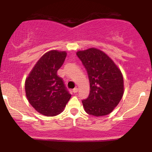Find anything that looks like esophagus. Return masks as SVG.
Returning a JSON list of instances; mask_svg holds the SVG:
<instances>
[{"mask_svg": "<svg viewBox=\"0 0 152 152\" xmlns=\"http://www.w3.org/2000/svg\"><path fill=\"white\" fill-rule=\"evenodd\" d=\"M73 92H74V94L77 93V92H78V88H74V89H73Z\"/></svg>", "mask_w": 152, "mask_h": 152, "instance_id": "esophagus-1", "label": "esophagus"}]
</instances>
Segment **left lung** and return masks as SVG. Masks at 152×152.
<instances>
[{"instance_id": "left-lung-1", "label": "left lung", "mask_w": 152, "mask_h": 152, "mask_svg": "<svg viewBox=\"0 0 152 152\" xmlns=\"http://www.w3.org/2000/svg\"><path fill=\"white\" fill-rule=\"evenodd\" d=\"M88 76L90 93L82 101L85 111L95 116L110 114L123 96L121 71L105 53L95 48L76 53Z\"/></svg>"}]
</instances>
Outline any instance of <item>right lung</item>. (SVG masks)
<instances>
[{
  "label": "right lung",
  "mask_w": 152,
  "mask_h": 152,
  "mask_svg": "<svg viewBox=\"0 0 152 152\" xmlns=\"http://www.w3.org/2000/svg\"><path fill=\"white\" fill-rule=\"evenodd\" d=\"M66 57V51L47 52L38 61L26 79L28 100L40 114L56 116L64 111L71 95L57 71Z\"/></svg>",
  "instance_id": "1"
}]
</instances>
